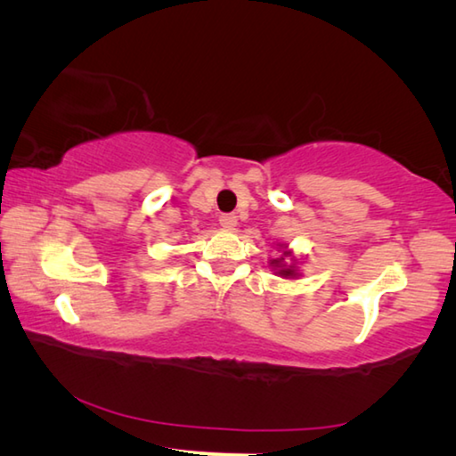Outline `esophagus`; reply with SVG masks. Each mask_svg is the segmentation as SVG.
<instances>
[{
	"instance_id": "1",
	"label": "esophagus",
	"mask_w": 456,
	"mask_h": 456,
	"mask_svg": "<svg viewBox=\"0 0 456 456\" xmlns=\"http://www.w3.org/2000/svg\"><path fill=\"white\" fill-rule=\"evenodd\" d=\"M219 223H221V227L223 229H235L237 227V217L235 215H221V219H219Z\"/></svg>"
}]
</instances>
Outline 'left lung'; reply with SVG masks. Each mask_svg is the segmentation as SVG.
Listing matches in <instances>:
<instances>
[{
  "label": "left lung",
  "instance_id": "obj_1",
  "mask_svg": "<svg viewBox=\"0 0 456 456\" xmlns=\"http://www.w3.org/2000/svg\"><path fill=\"white\" fill-rule=\"evenodd\" d=\"M277 251H281V256L269 259V267L273 269L275 275L283 277V280H297L302 275L299 273V259L293 256L288 243H277Z\"/></svg>",
  "mask_w": 456,
  "mask_h": 456
}]
</instances>
